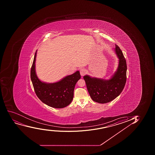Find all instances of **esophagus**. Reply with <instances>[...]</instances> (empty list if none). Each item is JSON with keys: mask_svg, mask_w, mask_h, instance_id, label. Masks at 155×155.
Listing matches in <instances>:
<instances>
[{"mask_svg": "<svg viewBox=\"0 0 155 155\" xmlns=\"http://www.w3.org/2000/svg\"><path fill=\"white\" fill-rule=\"evenodd\" d=\"M80 75L81 76H83L86 73V70L85 69H84V68H82V69H80Z\"/></svg>", "mask_w": 155, "mask_h": 155, "instance_id": "esophagus-1", "label": "esophagus"}]
</instances>
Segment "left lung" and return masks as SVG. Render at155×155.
Returning a JSON list of instances; mask_svg holds the SVG:
<instances>
[{
    "label": "left lung",
    "mask_w": 155,
    "mask_h": 155,
    "mask_svg": "<svg viewBox=\"0 0 155 155\" xmlns=\"http://www.w3.org/2000/svg\"><path fill=\"white\" fill-rule=\"evenodd\" d=\"M115 46L114 50L119 58V65L111 78L105 80L87 75L83 77L91 98L97 103L106 104L112 101L120 94L125 85L126 61L119 47L117 45Z\"/></svg>",
    "instance_id": "1"
}]
</instances>
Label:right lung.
<instances>
[{
	"label": "right lung",
	"instance_id": "1",
	"mask_svg": "<svg viewBox=\"0 0 155 155\" xmlns=\"http://www.w3.org/2000/svg\"><path fill=\"white\" fill-rule=\"evenodd\" d=\"M36 54L37 51L34 55L30 73L31 81L36 94L42 102L49 107L57 109L66 107L70 104L73 99L75 85L81 78L80 72L77 71L55 83L42 82L36 74Z\"/></svg>",
	"mask_w": 155,
	"mask_h": 155
}]
</instances>
